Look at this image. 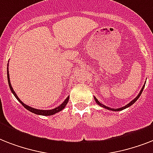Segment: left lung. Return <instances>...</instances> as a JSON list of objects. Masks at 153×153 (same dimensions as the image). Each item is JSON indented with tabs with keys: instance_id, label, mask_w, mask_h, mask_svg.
<instances>
[{
	"instance_id": "left-lung-1",
	"label": "left lung",
	"mask_w": 153,
	"mask_h": 153,
	"mask_svg": "<svg viewBox=\"0 0 153 153\" xmlns=\"http://www.w3.org/2000/svg\"><path fill=\"white\" fill-rule=\"evenodd\" d=\"M144 87H145V85H144V86H143L142 89H141V91H140V93H139V94H138V95L137 96V98H134V99H133V100L132 101V102H129L128 104H127V105H125V106H124V107H121V108H119V109H111V108H109V107L105 106V105H102V103H100V102H98V99H97V98H96L95 97H94V100H95V102H97V104L99 105H101V106H102V107H104V108H105V109H109V110H113V111H120V110H122V109H126V108H128V106H130V105H133V103H134V102H136V101L137 100L138 98H140V94H141V93H142L143 90H144Z\"/></svg>"
}]
</instances>
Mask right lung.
<instances>
[{
  "instance_id": "obj_1",
  "label": "right lung",
  "mask_w": 153,
  "mask_h": 153,
  "mask_svg": "<svg viewBox=\"0 0 153 153\" xmlns=\"http://www.w3.org/2000/svg\"><path fill=\"white\" fill-rule=\"evenodd\" d=\"M7 77H8V85H9V87H10V90L11 91H12V93L13 94V95L15 96L16 98V99H17V100L19 101L21 104H22L23 106L25 107V108H26L27 110H29V111H31L32 113H33V114H39V115H44V116H50V115H53V114H56V113H58V112L61 111V110H62V109H64L65 106H66V105L67 104V102H68V101H69V97H67V99L63 102V103H62V104L60 105L59 106L56 107V108H55V109H49V110H42V109H34V108H32V107L28 106V105H27L24 104V103L20 101V98H18L17 95H16V94L15 93V91H13V87H12V85H11L10 83V80H9L8 69L7 70Z\"/></svg>"
}]
</instances>
